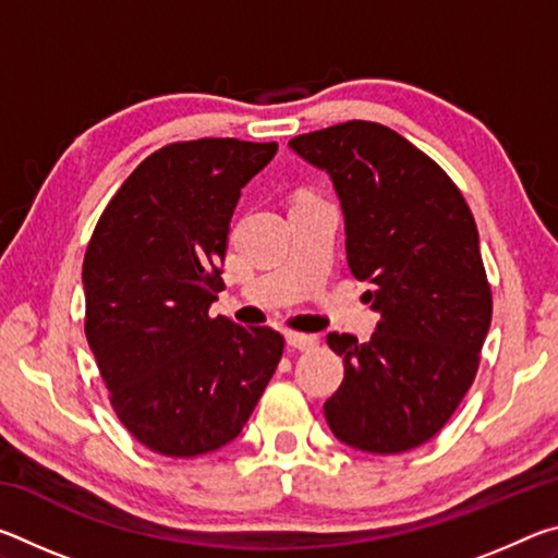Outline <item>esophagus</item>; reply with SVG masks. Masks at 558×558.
Returning a JSON list of instances; mask_svg holds the SVG:
<instances>
[{"mask_svg":"<svg viewBox=\"0 0 558 558\" xmlns=\"http://www.w3.org/2000/svg\"><path fill=\"white\" fill-rule=\"evenodd\" d=\"M286 342L290 347L300 349V352H310V349H315L319 339L315 335H302V332H288L286 335Z\"/></svg>","mask_w":558,"mask_h":558,"instance_id":"34e87169","label":"esophagus"}]
</instances>
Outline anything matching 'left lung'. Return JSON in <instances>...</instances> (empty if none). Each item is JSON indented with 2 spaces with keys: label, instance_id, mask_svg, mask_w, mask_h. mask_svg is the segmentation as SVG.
Returning a JSON list of instances; mask_svg holds the SVG:
<instances>
[{
  "label": "left lung",
  "instance_id": "left-lung-1",
  "mask_svg": "<svg viewBox=\"0 0 558 558\" xmlns=\"http://www.w3.org/2000/svg\"><path fill=\"white\" fill-rule=\"evenodd\" d=\"M288 145L332 179L349 270L369 282L381 315L369 342L327 337L344 381L325 418L356 450L418 448L468 393L493 319L475 219L450 177L379 122L349 120Z\"/></svg>",
  "mask_w": 558,
  "mask_h": 558
}]
</instances>
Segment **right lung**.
<instances>
[{
    "mask_svg": "<svg viewBox=\"0 0 558 558\" xmlns=\"http://www.w3.org/2000/svg\"><path fill=\"white\" fill-rule=\"evenodd\" d=\"M276 153L233 137L167 145L125 179L93 231L88 344L122 426L162 456L231 442L282 356L276 329L209 315L241 189Z\"/></svg>",
    "mask_w": 558,
    "mask_h": 558,
    "instance_id": "1",
    "label": "right lung"
}]
</instances>
